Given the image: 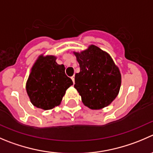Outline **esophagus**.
<instances>
[{"label": "esophagus", "instance_id": "esophagus-1", "mask_svg": "<svg viewBox=\"0 0 153 153\" xmlns=\"http://www.w3.org/2000/svg\"><path fill=\"white\" fill-rule=\"evenodd\" d=\"M71 78H72V81H73V83H74V84H75V76H72Z\"/></svg>", "mask_w": 153, "mask_h": 153}]
</instances>
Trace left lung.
I'll list each match as a JSON object with an SVG mask.
<instances>
[{
    "instance_id": "obj_1",
    "label": "left lung",
    "mask_w": 153,
    "mask_h": 153,
    "mask_svg": "<svg viewBox=\"0 0 153 153\" xmlns=\"http://www.w3.org/2000/svg\"><path fill=\"white\" fill-rule=\"evenodd\" d=\"M79 63L74 87L84 105L98 110L109 105L119 93L121 75L111 56L96 45L81 53H74Z\"/></svg>"
}]
</instances>
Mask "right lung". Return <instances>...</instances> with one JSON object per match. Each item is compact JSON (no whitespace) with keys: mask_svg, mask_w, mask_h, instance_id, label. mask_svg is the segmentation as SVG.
<instances>
[{"mask_svg":"<svg viewBox=\"0 0 153 153\" xmlns=\"http://www.w3.org/2000/svg\"><path fill=\"white\" fill-rule=\"evenodd\" d=\"M65 66L56 63L54 56H39L31 69L26 90L34 106L49 110L60 105L66 90L72 85Z\"/></svg>","mask_w":153,"mask_h":153,"instance_id":"right-lung-1","label":"right lung"}]
</instances>
